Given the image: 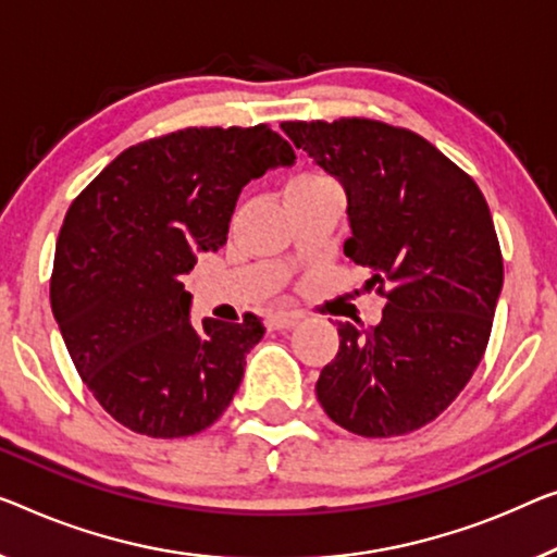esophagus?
I'll return each instance as SVG.
<instances>
[{
    "instance_id": "obj_1",
    "label": "esophagus",
    "mask_w": 557,
    "mask_h": 557,
    "mask_svg": "<svg viewBox=\"0 0 557 557\" xmlns=\"http://www.w3.org/2000/svg\"><path fill=\"white\" fill-rule=\"evenodd\" d=\"M297 320H300V318H297V314H293V312H272L264 325H268V330H287V327L297 325Z\"/></svg>"
}]
</instances>
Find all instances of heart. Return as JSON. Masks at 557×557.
<instances>
[{"label":"heart","mask_w":557,"mask_h":557,"mask_svg":"<svg viewBox=\"0 0 557 557\" xmlns=\"http://www.w3.org/2000/svg\"><path fill=\"white\" fill-rule=\"evenodd\" d=\"M327 177L325 174H300V177H295L289 185H312V182H325Z\"/></svg>","instance_id":"obj_1"}]
</instances>
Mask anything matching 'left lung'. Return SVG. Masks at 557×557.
Wrapping results in <instances>:
<instances>
[{
  "instance_id": "8db88e82",
  "label": "left lung",
  "mask_w": 557,
  "mask_h": 557,
  "mask_svg": "<svg viewBox=\"0 0 557 557\" xmlns=\"http://www.w3.org/2000/svg\"><path fill=\"white\" fill-rule=\"evenodd\" d=\"M347 193L350 262L387 305L375 327L339 322L318 380L330 420L362 437L425 428L483 360L503 289V252L475 180L418 132L339 117L282 122Z\"/></svg>"
}]
</instances>
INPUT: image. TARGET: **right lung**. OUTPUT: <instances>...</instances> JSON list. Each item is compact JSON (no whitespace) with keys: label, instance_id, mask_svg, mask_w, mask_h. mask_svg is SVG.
Listing matches in <instances>:
<instances>
[{"label":"right lung","instance_id":"add662e5","mask_svg":"<svg viewBox=\"0 0 557 557\" xmlns=\"http://www.w3.org/2000/svg\"><path fill=\"white\" fill-rule=\"evenodd\" d=\"M293 162L270 124L187 127L127 147L74 197L49 300L79 377L132 433L197 435L227 410L264 325L193 327L180 277L227 243L247 182Z\"/></svg>","mask_w":557,"mask_h":557}]
</instances>
